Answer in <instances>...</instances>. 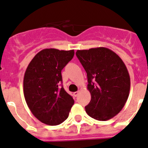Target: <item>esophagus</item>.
Returning <instances> with one entry per match:
<instances>
[{
	"label": "esophagus",
	"mask_w": 148,
	"mask_h": 148,
	"mask_svg": "<svg viewBox=\"0 0 148 148\" xmlns=\"http://www.w3.org/2000/svg\"><path fill=\"white\" fill-rule=\"evenodd\" d=\"M78 94H79V92H75L73 93V95L75 96V97H76V96H77V95H78Z\"/></svg>",
	"instance_id": "1"
}]
</instances>
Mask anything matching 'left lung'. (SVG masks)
Instances as JSON below:
<instances>
[{"mask_svg": "<svg viewBox=\"0 0 148 148\" xmlns=\"http://www.w3.org/2000/svg\"><path fill=\"white\" fill-rule=\"evenodd\" d=\"M76 56L87 73L91 94L86 112L99 121L112 118L123 108L130 91V76L123 61L102 47L77 50Z\"/></svg>", "mask_w": 148, "mask_h": 148, "instance_id": "8db88e82", "label": "left lung"}]
</instances>
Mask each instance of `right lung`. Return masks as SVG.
I'll return each instance as SVG.
<instances>
[{
    "instance_id": "1",
    "label": "right lung",
    "mask_w": 148,
    "mask_h": 148,
    "mask_svg": "<svg viewBox=\"0 0 148 148\" xmlns=\"http://www.w3.org/2000/svg\"><path fill=\"white\" fill-rule=\"evenodd\" d=\"M74 50L44 49L34 56L24 77V95L28 107L38 120L58 125L68 118L74 100L63 87L61 70L73 59Z\"/></svg>"
}]
</instances>
